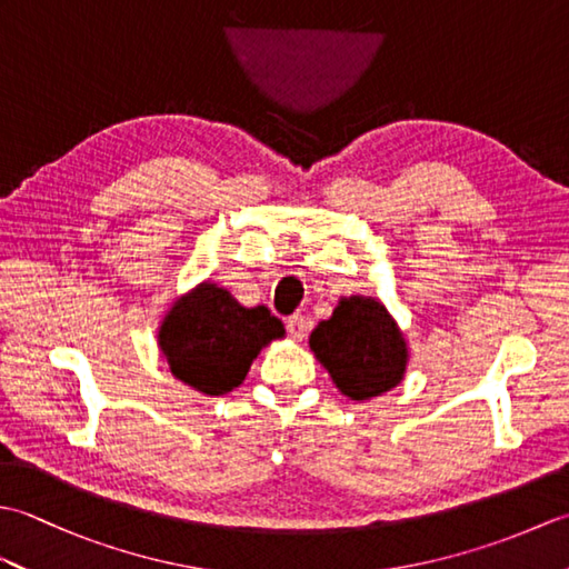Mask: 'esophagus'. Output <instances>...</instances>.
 Wrapping results in <instances>:
<instances>
[{
    "instance_id": "esophagus-1",
    "label": "esophagus",
    "mask_w": 569,
    "mask_h": 569,
    "mask_svg": "<svg viewBox=\"0 0 569 569\" xmlns=\"http://www.w3.org/2000/svg\"><path fill=\"white\" fill-rule=\"evenodd\" d=\"M286 328H288V332H291V337H296V340H303V337L308 335V320L300 316V312H296V316L286 320Z\"/></svg>"
}]
</instances>
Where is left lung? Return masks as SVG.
<instances>
[{
  "mask_svg": "<svg viewBox=\"0 0 569 569\" xmlns=\"http://www.w3.org/2000/svg\"><path fill=\"white\" fill-rule=\"evenodd\" d=\"M310 349L332 381L355 401H369L401 383L408 347L393 318L373 298H342L330 320L310 335Z\"/></svg>",
  "mask_w": 569,
  "mask_h": 569,
  "instance_id": "left-lung-1",
  "label": "left lung"
}]
</instances>
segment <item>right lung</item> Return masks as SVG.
I'll use <instances>...</instances> for the list:
<instances>
[{"instance_id":"1","label":"right lung","mask_w":569,"mask_h":569,"mask_svg":"<svg viewBox=\"0 0 569 569\" xmlns=\"http://www.w3.org/2000/svg\"><path fill=\"white\" fill-rule=\"evenodd\" d=\"M276 337H283V325L269 308H244L224 288L202 283L168 310L159 345L176 379L222 396L244 381L261 347Z\"/></svg>"}]
</instances>
